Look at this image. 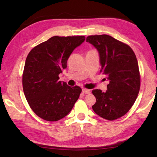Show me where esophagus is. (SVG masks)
I'll return each instance as SVG.
<instances>
[{
	"instance_id": "esophagus-1",
	"label": "esophagus",
	"mask_w": 157,
	"mask_h": 157,
	"mask_svg": "<svg viewBox=\"0 0 157 157\" xmlns=\"http://www.w3.org/2000/svg\"><path fill=\"white\" fill-rule=\"evenodd\" d=\"M82 93L85 94H89L90 93H91V91L89 89H82Z\"/></svg>"
}]
</instances>
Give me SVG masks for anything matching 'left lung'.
I'll use <instances>...</instances> for the list:
<instances>
[{"label": "left lung", "instance_id": "8db88e82", "mask_svg": "<svg viewBox=\"0 0 157 157\" xmlns=\"http://www.w3.org/2000/svg\"><path fill=\"white\" fill-rule=\"evenodd\" d=\"M86 42L98 50L100 72L109 81L106 92L92 91L96 98L93 110L106 120H116L128 112L139 94L140 79L136 57L128 45L107 34L89 36Z\"/></svg>", "mask_w": 157, "mask_h": 157}]
</instances>
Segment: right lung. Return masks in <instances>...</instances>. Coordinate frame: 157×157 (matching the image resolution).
Here are the masks:
<instances>
[{"label": "right lung", "mask_w": 157, "mask_h": 157, "mask_svg": "<svg viewBox=\"0 0 157 157\" xmlns=\"http://www.w3.org/2000/svg\"><path fill=\"white\" fill-rule=\"evenodd\" d=\"M84 40V36H55L29 52L23 73V92L30 108L44 120L64 118L79 98L80 87L59 81V75L67 67L71 53Z\"/></svg>", "instance_id": "add662e5"}]
</instances>
